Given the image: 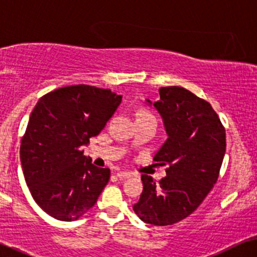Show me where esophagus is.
Returning a JSON list of instances; mask_svg holds the SVG:
<instances>
[{
	"mask_svg": "<svg viewBox=\"0 0 257 257\" xmlns=\"http://www.w3.org/2000/svg\"><path fill=\"white\" fill-rule=\"evenodd\" d=\"M116 176H117L119 180L126 179V177H131L132 176V173H129V172H117V174H116Z\"/></svg>",
	"mask_w": 257,
	"mask_h": 257,
	"instance_id": "34e87169",
	"label": "esophagus"
}]
</instances>
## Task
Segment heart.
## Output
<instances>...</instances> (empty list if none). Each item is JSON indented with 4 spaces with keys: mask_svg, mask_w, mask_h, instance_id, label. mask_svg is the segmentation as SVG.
<instances>
[{
    "mask_svg": "<svg viewBox=\"0 0 257 257\" xmlns=\"http://www.w3.org/2000/svg\"><path fill=\"white\" fill-rule=\"evenodd\" d=\"M142 114H147V112H142Z\"/></svg>",
    "mask_w": 257,
    "mask_h": 257,
    "instance_id": "heart-1",
    "label": "heart"
}]
</instances>
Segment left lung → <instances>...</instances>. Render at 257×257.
<instances>
[{"label":"left lung","mask_w":257,"mask_h":257,"mask_svg":"<svg viewBox=\"0 0 257 257\" xmlns=\"http://www.w3.org/2000/svg\"><path fill=\"white\" fill-rule=\"evenodd\" d=\"M160 100L145 101L161 116L167 140L154 160L167 164L156 184L142 175L143 191L133 206L153 225L176 223L196 210L216 183L225 154V131L213 107L182 87H162Z\"/></svg>","instance_id":"1"}]
</instances>
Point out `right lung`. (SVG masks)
I'll return each instance as SVG.
<instances>
[{
    "label": "right lung",
    "instance_id": "right-lung-1",
    "mask_svg": "<svg viewBox=\"0 0 257 257\" xmlns=\"http://www.w3.org/2000/svg\"><path fill=\"white\" fill-rule=\"evenodd\" d=\"M121 101L109 89L77 84L36 103L20 156L30 194L50 216L74 221L96 203L110 170L94 166L81 147L100 134Z\"/></svg>",
    "mask_w": 257,
    "mask_h": 257
}]
</instances>
